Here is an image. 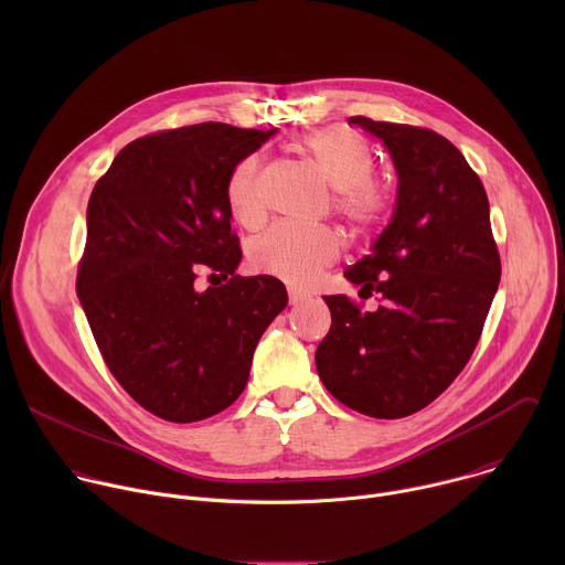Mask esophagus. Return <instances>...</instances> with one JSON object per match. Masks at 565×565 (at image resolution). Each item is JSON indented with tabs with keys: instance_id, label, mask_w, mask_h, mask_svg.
<instances>
[{
	"instance_id": "esophagus-1",
	"label": "esophagus",
	"mask_w": 565,
	"mask_h": 565,
	"mask_svg": "<svg viewBox=\"0 0 565 565\" xmlns=\"http://www.w3.org/2000/svg\"><path fill=\"white\" fill-rule=\"evenodd\" d=\"M308 299V295L303 292V290H299V288H288V301H290V306H297V303H301V301H306Z\"/></svg>"
}]
</instances>
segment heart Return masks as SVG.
<instances>
[{
    "label": "heart",
    "instance_id": "b5f03b06",
    "mask_svg": "<svg viewBox=\"0 0 565 565\" xmlns=\"http://www.w3.org/2000/svg\"><path fill=\"white\" fill-rule=\"evenodd\" d=\"M299 151L335 190L333 205L358 234L377 232L393 212V194L373 179L375 158L369 145L347 127H329L306 136ZM225 196L236 223L255 227L266 216L264 172L259 156H246L227 177ZM342 241L331 227L275 225L253 241V268L295 286L310 284L331 266Z\"/></svg>",
    "mask_w": 565,
    "mask_h": 565
}]
</instances>
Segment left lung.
I'll return each mask as SVG.
<instances>
[{
    "mask_svg": "<svg viewBox=\"0 0 565 565\" xmlns=\"http://www.w3.org/2000/svg\"><path fill=\"white\" fill-rule=\"evenodd\" d=\"M397 172L391 223L344 277L384 303L364 312L331 295V331L317 373L342 405L371 418H405L465 369L501 281L490 201L465 156L440 134L364 116Z\"/></svg>",
    "mask_w": 565,
    "mask_h": 565,
    "instance_id": "obj_1",
    "label": "left lung"
}]
</instances>
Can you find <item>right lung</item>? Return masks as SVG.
I'll list each match as a JSON object with an SVG mask.
<instances>
[{
  "label": "right lung",
  "instance_id": "right-lung-1",
  "mask_svg": "<svg viewBox=\"0 0 565 565\" xmlns=\"http://www.w3.org/2000/svg\"><path fill=\"white\" fill-rule=\"evenodd\" d=\"M275 131L225 122L156 131L122 147L92 192L77 297L111 375L163 420L227 409L288 303L279 279L234 273L241 246L225 196L234 166ZM199 269L228 281L199 294Z\"/></svg>",
  "mask_w": 565,
  "mask_h": 565
}]
</instances>
